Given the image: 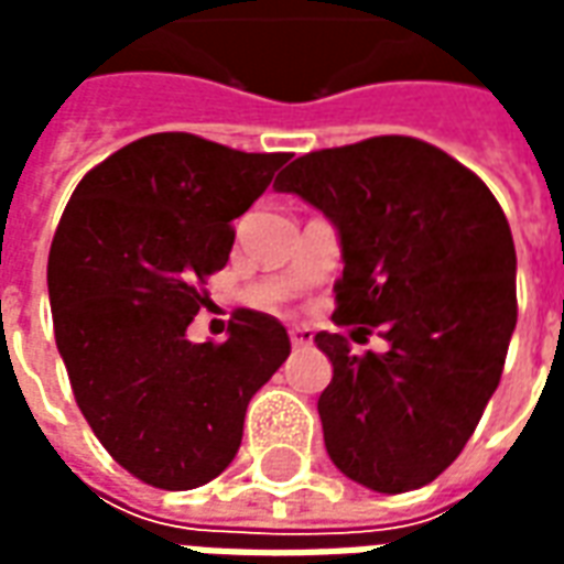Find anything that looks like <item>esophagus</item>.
<instances>
[{"label":"esophagus","mask_w":564,"mask_h":564,"mask_svg":"<svg viewBox=\"0 0 564 564\" xmlns=\"http://www.w3.org/2000/svg\"><path fill=\"white\" fill-rule=\"evenodd\" d=\"M290 341H293V347H305V344L314 341V332L307 329V326H293L290 329Z\"/></svg>","instance_id":"34e87169"}]
</instances>
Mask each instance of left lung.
I'll return each mask as SVG.
<instances>
[{
  "instance_id": "obj_1",
  "label": "left lung",
  "mask_w": 564,
  "mask_h": 564,
  "mask_svg": "<svg viewBox=\"0 0 564 564\" xmlns=\"http://www.w3.org/2000/svg\"><path fill=\"white\" fill-rule=\"evenodd\" d=\"M274 189L338 229L335 323L390 344L354 356L338 332L314 335L332 362L317 402L329 459L387 496L432 484L480 423L517 326L505 210L462 162L408 135L305 153Z\"/></svg>"
}]
</instances>
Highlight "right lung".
Listing matches in <instances>:
<instances>
[{
    "mask_svg": "<svg viewBox=\"0 0 564 564\" xmlns=\"http://www.w3.org/2000/svg\"><path fill=\"white\" fill-rule=\"evenodd\" d=\"M286 160L156 132L84 174L63 210L47 257L56 350L93 435L144 484L196 489L226 471L247 404L290 356L281 323L247 307L223 344L186 338L232 220Z\"/></svg>",
    "mask_w": 564,
    "mask_h": 564,
    "instance_id": "right-lung-1",
    "label": "right lung"
}]
</instances>
